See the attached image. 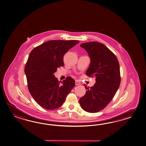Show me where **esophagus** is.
Returning a JSON list of instances; mask_svg holds the SVG:
<instances>
[{"instance_id":"obj_1","label":"esophagus","mask_w":146,"mask_h":146,"mask_svg":"<svg viewBox=\"0 0 146 146\" xmlns=\"http://www.w3.org/2000/svg\"><path fill=\"white\" fill-rule=\"evenodd\" d=\"M75 84H76V85H80L81 84H80V82H78V81H76V82H75Z\"/></svg>"}]
</instances>
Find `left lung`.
Wrapping results in <instances>:
<instances>
[{"mask_svg": "<svg viewBox=\"0 0 146 146\" xmlns=\"http://www.w3.org/2000/svg\"><path fill=\"white\" fill-rule=\"evenodd\" d=\"M80 47L87 51L91 62L86 74L96 77V83L87 87L79 99L82 108L90 113L99 112L112 100L121 82L120 67L115 54L104 44L97 41L86 42Z\"/></svg>", "mask_w": 146, "mask_h": 146, "instance_id": "8db88e82", "label": "left lung"}]
</instances>
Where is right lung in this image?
<instances>
[{
	"label": "right lung",
	"instance_id": "obj_1",
	"mask_svg": "<svg viewBox=\"0 0 146 146\" xmlns=\"http://www.w3.org/2000/svg\"><path fill=\"white\" fill-rule=\"evenodd\" d=\"M79 42L76 40L48 41L31 51L25 72L28 90L41 107L48 110L59 108L74 87V79L67 77L59 82L54 74L64 66V54Z\"/></svg>",
	"mask_w": 146,
	"mask_h": 146
}]
</instances>
